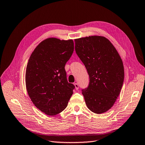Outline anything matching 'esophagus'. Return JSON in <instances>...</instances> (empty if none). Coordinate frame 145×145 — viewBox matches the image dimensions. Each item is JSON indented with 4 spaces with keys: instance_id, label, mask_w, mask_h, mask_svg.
Instances as JSON below:
<instances>
[{
    "instance_id": "1",
    "label": "esophagus",
    "mask_w": 145,
    "mask_h": 145,
    "mask_svg": "<svg viewBox=\"0 0 145 145\" xmlns=\"http://www.w3.org/2000/svg\"><path fill=\"white\" fill-rule=\"evenodd\" d=\"M74 85H75V89H76V90L78 89H79V85H78V84L75 83V84H74Z\"/></svg>"
}]
</instances>
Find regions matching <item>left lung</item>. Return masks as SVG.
<instances>
[{
    "instance_id": "obj_1",
    "label": "left lung",
    "mask_w": 145,
    "mask_h": 145,
    "mask_svg": "<svg viewBox=\"0 0 145 145\" xmlns=\"http://www.w3.org/2000/svg\"><path fill=\"white\" fill-rule=\"evenodd\" d=\"M75 42L76 53L89 76L88 86L81 90L85 102L92 112L105 113L116 102L124 82L122 59L105 37L89 36Z\"/></svg>"
}]
</instances>
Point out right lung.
I'll use <instances>...</instances> for the list:
<instances>
[{
    "label": "right lung",
    "instance_id": "obj_1",
    "mask_svg": "<svg viewBox=\"0 0 145 145\" xmlns=\"http://www.w3.org/2000/svg\"><path fill=\"white\" fill-rule=\"evenodd\" d=\"M72 40L49 38L37 46L29 58L25 84L32 102L46 114L64 110L75 86L67 79L65 65L73 53Z\"/></svg>",
    "mask_w": 145,
    "mask_h": 145
}]
</instances>
